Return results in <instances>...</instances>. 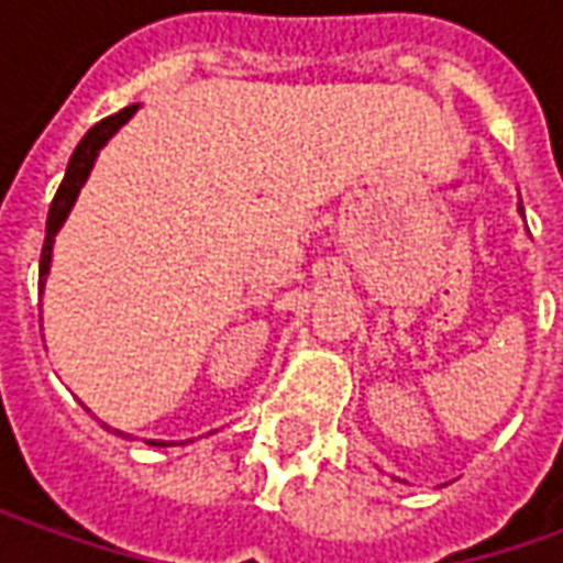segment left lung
<instances>
[{"instance_id":"left-lung-1","label":"left lung","mask_w":563,"mask_h":563,"mask_svg":"<svg viewBox=\"0 0 563 563\" xmlns=\"http://www.w3.org/2000/svg\"><path fill=\"white\" fill-rule=\"evenodd\" d=\"M519 208H521V205H519Z\"/></svg>"}]
</instances>
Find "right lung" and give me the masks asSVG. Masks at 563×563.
<instances>
[{
	"label": "right lung",
	"instance_id": "1",
	"mask_svg": "<svg viewBox=\"0 0 563 563\" xmlns=\"http://www.w3.org/2000/svg\"><path fill=\"white\" fill-rule=\"evenodd\" d=\"M139 111V104H129L123 108L120 114H111L104 117L102 123H96V126L80 139V144L75 147L71 153V159H68V168H66V177H63V184L56 189L54 201H51V210H47V232H44V246H42V265H38V286L44 289V280H47V271H51V256H54V238L56 232L63 229V222H66L68 210L71 205L78 201V192L80 186L87 184V177H90L92 165H96V156H99V150L108 144V139L114 135L117 129L123 126L126 120H132V114ZM111 434H120L126 437L123 431H117L111 424H104ZM153 446H174V443H156V440H150Z\"/></svg>",
	"mask_w": 563,
	"mask_h": 563
}]
</instances>
